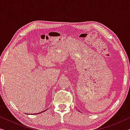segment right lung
Wrapping results in <instances>:
<instances>
[{"instance_id": "obj_1", "label": "right lung", "mask_w": 130, "mask_h": 130, "mask_svg": "<svg viewBox=\"0 0 130 130\" xmlns=\"http://www.w3.org/2000/svg\"><path fill=\"white\" fill-rule=\"evenodd\" d=\"M44 111H42V112H44ZM39 113H40V112H39ZM35 114H36V113H35ZM36 114H38V113H36Z\"/></svg>"}]
</instances>
